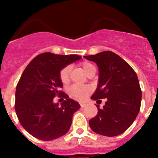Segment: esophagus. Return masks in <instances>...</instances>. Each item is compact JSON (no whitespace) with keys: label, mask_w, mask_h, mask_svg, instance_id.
<instances>
[{"label":"esophagus","mask_w":158,"mask_h":158,"mask_svg":"<svg viewBox=\"0 0 158 158\" xmlns=\"http://www.w3.org/2000/svg\"><path fill=\"white\" fill-rule=\"evenodd\" d=\"M80 106L82 108H85L86 106V104H85V103H80Z\"/></svg>","instance_id":"34e87169"}]
</instances>
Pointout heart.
I'll return each mask as SVG.
<instances>
[{
    "label": "heart",
    "instance_id": "b5f03b06",
    "mask_svg": "<svg viewBox=\"0 0 158 158\" xmlns=\"http://www.w3.org/2000/svg\"><path fill=\"white\" fill-rule=\"evenodd\" d=\"M81 66L87 75L91 71L95 69V66L92 63L86 61L82 62L81 63ZM70 72H71V66H66L60 71L59 76H60V81L63 84H67L69 82ZM91 92H92V88L89 85H76V84L71 85L68 89V93H69V96L78 101L85 100Z\"/></svg>",
    "mask_w": 158,
    "mask_h": 158
}]
</instances>
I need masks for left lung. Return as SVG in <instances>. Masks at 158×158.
<instances>
[{
  "instance_id": "8db88e82",
  "label": "left lung",
  "mask_w": 158,
  "mask_h": 158,
  "mask_svg": "<svg viewBox=\"0 0 158 158\" xmlns=\"http://www.w3.org/2000/svg\"><path fill=\"white\" fill-rule=\"evenodd\" d=\"M84 58L97 64L99 72L98 88L91 98H106L102 109L89 120L95 133L113 137L121 135L131 125L140 111L141 90L135 70L118 55L103 51Z\"/></svg>"
}]
</instances>
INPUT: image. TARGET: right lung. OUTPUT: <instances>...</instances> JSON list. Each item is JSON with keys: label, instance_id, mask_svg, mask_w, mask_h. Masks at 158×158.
Masks as SVG:
<instances>
[{"label": "right lung", "instance_id": "obj_1", "mask_svg": "<svg viewBox=\"0 0 158 158\" xmlns=\"http://www.w3.org/2000/svg\"><path fill=\"white\" fill-rule=\"evenodd\" d=\"M82 57L78 55H56L44 52L27 65L17 85L15 111L23 128L42 141H51L68 132L79 103L60 90V71ZM59 95L66 98L58 106L53 102Z\"/></svg>", "mask_w": 158, "mask_h": 158}]
</instances>
